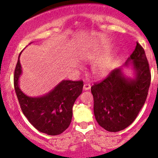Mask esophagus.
I'll use <instances>...</instances> for the list:
<instances>
[{
  "mask_svg": "<svg viewBox=\"0 0 158 158\" xmlns=\"http://www.w3.org/2000/svg\"><path fill=\"white\" fill-rule=\"evenodd\" d=\"M91 89V85L89 83H85L83 85V89L84 90H89Z\"/></svg>",
  "mask_w": 158,
  "mask_h": 158,
  "instance_id": "esophagus-1",
  "label": "esophagus"
}]
</instances>
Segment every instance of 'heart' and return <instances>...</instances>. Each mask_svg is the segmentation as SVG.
<instances>
[{
    "instance_id": "obj_1",
    "label": "heart",
    "mask_w": 158,
    "mask_h": 158,
    "mask_svg": "<svg viewBox=\"0 0 158 158\" xmlns=\"http://www.w3.org/2000/svg\"><path fill=\"white\" fill-rule=\"evenodd\" d=\"M109 67L106 63H99L93 67V73L97 76H105L108 73Z\"/></svg>"
}]
</instances>
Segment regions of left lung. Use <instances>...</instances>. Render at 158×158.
<instances>
[{
    "label": "left lung",
    "instance_id": "obj_1",
    "mask_svg": "<svg viewBox=\"0 0 158 158\" xmlns=\"http://www.w3.org/2000/svg\"><path fill=\"white\" fill-rule=\"evenodd\" d=\"M129 60L137 72L135 79H126L121 69H117L91 87L95 119L108 131H119L129 126L147 98L151 75L144 49L138 42Z\"/></svg>",
    "mask_w": 158,
    "mask_h": 158
}]
</instances>
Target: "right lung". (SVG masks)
<instances>
[{
  "label": "right lung",
  "mask_w": 158,
  "mask_h": 158,
  "mask_svg": "<svg viewBox=\"0 0 158 158\" xmlns=\"http://www.w3.org/2000/svg\"><path fill=\"white\" fill-rule=\"evenodd\" d=\"M19 57L14 69V85L23 114L39 131L49 135H60L71 123L73 106L82 93L83 82L63 80L47 95L38 98L28 97L18 86L22 72Z\"/></svg>",
  "instance_id": "1"
}]
</instances>
